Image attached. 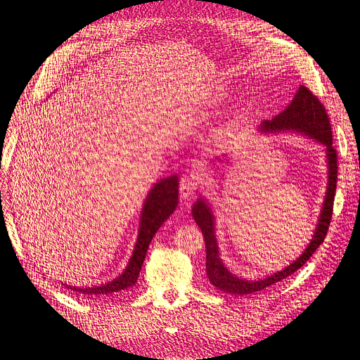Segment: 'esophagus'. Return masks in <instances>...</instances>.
Returning a JSON list of instances; mask_svg holds the SVG:
<instances>
[{
  "label": "esophagus",
  "mask_w": 360,
  "mask_h": 360,
  "mask_svg": "<svg viewBox=\"0 0 360 360\" xmlns=\"http://www.w3.org/2000/svg\"><path fill=\"white\" fill-rule=\"evenodd\" d=\"M196 191V180L193 174H183L180 179V186H179V192L181 199H189L195 195Z\"/></svg>",
  "instance_id": "obj_1"
}]
</instances>
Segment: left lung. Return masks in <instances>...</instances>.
Returning <instances> with one entry per match:
<instances>
[{"instance_id": "8db88e82", "label": "left lung", "mask_w": 360, "mask_h": 360, "mask_svg": "<svg viewBox=\"0 0 360 360\" xmlns=\"http://www.w3.org/2000/svg\"><path fill=\"white\" fill-rule=\"evenodd\" d=\"M260 130L263 133L295 130L323 143L326 146V158H328V167H329L328 189H326V196H325V202L322 207L318 227H316L314 236L309 243L304 254H301L300 258H297L292 264L285 267L282 271H278L275 275H271L262 281H255V282L239 279L233 276L232 273L224 267V264L219 258L217 242H215V236H214V217L204 200L202 199L198 200L192 208V215L205 239L207 276L217 290L230 292V294H236V295H247V294L262 291L267 288V286L291 276L294 271H297L300 267H303L309 258L314 254V251L318 250L321 243L323 242L328 233L330 219H333V210H334L338 158H337V150L333 146V130H330V122L323 105L321 103V100L316 97L307 87H304V85H300V89L297 90L288 108H286L283 112H281L278 117H275L273 120L263 121L260 125Z\"/></svg>"}]
</instances>
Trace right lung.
<instances>
[{"label": "right lung", "mask_w": 360, "mask_h": 360, "mask_svg": "<svg viewBox=\"0 0 360 360\" xmlns=\"http://www.w3.org/2000/svg\"><path fill=\"white\" fill-rule=\"evenodd\" d=\"M179 202V179L177 176H171L158 181L150 193L146 198V204L141 211V221L136 248L130 263L124 270L122 275L112 282H108L93 288H70L84 295H109L113 292H120L122 290L133 286L140 275L141 264L149 248V243L153 239L155 233L160 230L162 223L174 212Z\"/></svg>", "instance_id": "add662e5"}]
</instances>
